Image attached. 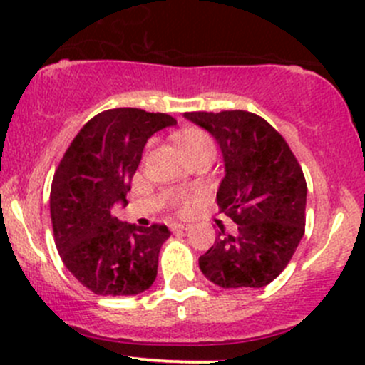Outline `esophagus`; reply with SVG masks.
<instances>
[{"label": "esophagus", "instance_id": "1", "mask_svg": "<svg viewBox=\"0 0 365 365\" xmlns=\"http://www.w3.org/2000/svg\"><path fill=\"white\" fill-rule=\"evenodd\" d=\"M189 224H182V222H175L171 224V231H187L189 230Z\"/></svg>", "mask_w": 365, "mask_h": 365}]
</instances>
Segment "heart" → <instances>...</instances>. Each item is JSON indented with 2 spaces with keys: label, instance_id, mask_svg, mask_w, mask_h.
Returning a JSON list of instances; mask_svg holds the SVG:
<instances>
[{
  "label": "heart",
  "instance_id": "obj_1",
  "mask_svg": "<svg viewBox=\"0 0 365 365\" xmlns=\"http://www.w3.org/2000/svg\"><path fill=\"white\" fill-rule=\"evenodd\" d=\"M180 148L187 155V159L201 155V153H215V145L212 138L203 130H189L180 138ZM173 205H183L185 197L183 196H171Z\"/></svg>",
  "mask_w": 365,
  "mask_h": 365
}]
</instances>
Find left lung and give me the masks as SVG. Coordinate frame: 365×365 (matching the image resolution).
<instances>
[{"label":"left lung","mask_w":365,"mask_h":365,"mask_svg":"<svg viewBox=\"0 0 365 365\" xmlns=\"http://www.w3.org/2000/svg\"><path fill=\"white\" fill-rule=\"evenodd\" d=\"M219 143L224 175L217 190L220 212L238 224L220 227L200 257L208 281L220 288H263L279 277L305 231L307 183L281 134L249 111L185 113Z\"/></svg>","instance_id":"obj_1"}]
</instances>
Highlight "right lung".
I'll return each mask as SVG.
<instances>
[{
	"instance_id": "right-lung-1",
	"label": "right lung",
	"mask_w": 365,
	"mask_h": 365,
	"mask_svg": "<svg viewBox=\"0 0 365 365\" xmlns=\"http://www.w3.org/2000/svg\"><path fill=\"white\" fill-rule=\"evenodd\" d=\"M176 125L164 113L108 109L91 118L70 143L51 185L54 242L70 274L95 295H138L153 284L164 224L150 227L118 220L146 141Z\"/></svg>"
}]
</instances>
